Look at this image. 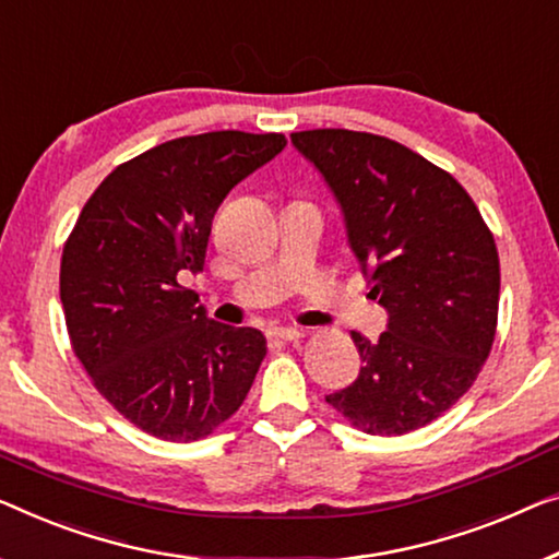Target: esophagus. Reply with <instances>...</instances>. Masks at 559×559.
<instances>
[{
    "mask_svg": "<svg viewBox=\"0 0 559 559\" xmlns=\"http://www.w3.org/2000/svg\"><path fill=\"white\" fill-rule=\"evenodd\" d=\"M269 336L276 338V341H298V338H304V331L301 329H290V326H273L269 331Z\"/></svg>",
    "mask_w": 559,
    "mask_h": 559,
    "instance_id": "1",
    "label": "esophagus"
}]
</instances>
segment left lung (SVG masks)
<instances>
[{
	"label": "left lung",
	"mask_w": 559,
	"mask_h": 559,
	"mask_svg": "<svg viewBox=\"0 0 559 559\" xmlns=\"http://www.w3.org/2000/svg\"><path fill=\"white\" fill-rule=\"evenodd\" d=\"M336 198L346 238L386 308L354 384L326 402L366 435L427 427L466 394L497 331L499 255L469 193L394 140L354 130L290 135Z\"/></svg>",
	"instance_id": "left-lung-1"
}]
</instances>
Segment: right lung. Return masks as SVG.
I'll use <instances>...</instances> for the list:
<instances>
[{"instance_id":"add662e5","label":"right lung","mask_w":559,"mask_h":559,"mask_svg":"<svg viewBox=\"0 0 559 559\" xmlns=\"http://www.w3.org/2000/svg\"><path fill=\"white\" fill-rule=\"evenodd\" d=\"M283 147L278 132L168 140L107 175L67 238L60 298L74 356L147 435H213L253 386L263 333L207 319L182 281L203 271L223 198Z\"/></svg>"}]
</instances>
